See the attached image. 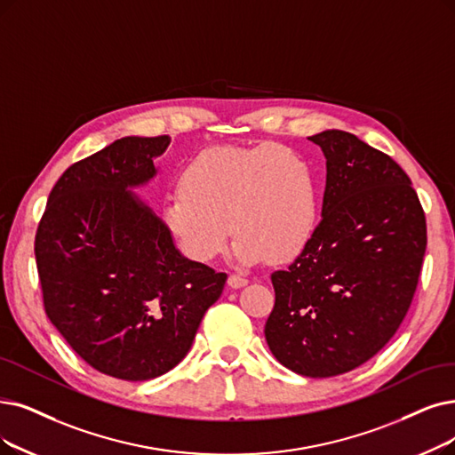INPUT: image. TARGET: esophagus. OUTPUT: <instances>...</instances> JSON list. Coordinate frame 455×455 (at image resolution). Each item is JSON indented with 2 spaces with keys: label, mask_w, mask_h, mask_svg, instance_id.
<instances>
[{
  "label": "esophagus",
  "mask_w": 455,
  "mask_h": 455,
  "mask_svg": "<svg viewBox=\"0 0 455 455\" xmlns=\"http://www.w3.org/2000/svg\"><path fill=\"white\" fill-rule=\"evenodd\" d=\"M228 283H229L231 289H241V287H244L248 283V280L244 276H239V275H229Z\"/></svg>",
  "instance_id": "1"
}]
</instances>
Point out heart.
I'll return each instance as SVG.
<instances>
[{
	"mask_svg": "<svg viewBox=\"0 0 455 455\" xmlns=\"http://www.w3.org/2000/svg\"><path fill=\"white\" fill-rule=\"evenodd\" d=\"M177 248L197 265L214 261L235 235V263L287 261L312 239L317 187L310 162L275 143L216 145L194 156L160 207ZM230 224L228 225L227 222Z\"/></svg>",
	"mask_w": 455,
	"mask_h": 455,
	"instance_id": "heart-1",
	"label": "heart"
}]
</instances>
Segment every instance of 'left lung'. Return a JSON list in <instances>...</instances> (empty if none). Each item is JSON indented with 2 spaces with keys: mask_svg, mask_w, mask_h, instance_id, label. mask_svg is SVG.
<instances>
[{
  "mask_svg": "<svg viewBox=\"0 0 455 455\" xmlns=\"http://www.w3.org/2000/svg\"><path fill=\"white\" fill-rule=\"evenodd\" d=\"M326 158L321 224L287 270L272 272L270 353L306 377H334L385 347L412 302L426 216L395 162L343 131L307 138Z\"/></svg>",
  "mask_w": 455,
  "mask_h": 455,
  "instance_id": "left-lung-1",
  "label": "left lung"
}]
</instances>
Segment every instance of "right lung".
<instances>
[{
  "mask_svg": "<svg viewBox=\"0 0 455 455\" xmlns=\"http://www.w3.org/2000/svg\"><path fill=\"white\" fill-rule=\"evenodd\" d=\"M170 136H126L72 164L35 237L46 314L89 366L123 380L187 356L228 275L185 258L134 190L158 175Z\"/></svg>",
  "mask_w": 455,
  "mask_h": 455,
  "instance_id": "obj_1",
  "label": "right lung"
}]
</instances>
